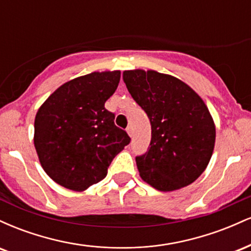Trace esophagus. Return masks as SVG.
Returning <instances> with one entry per match:
<instances>
[{
    "mask_svg": "<svg viewBox=\"0 0 251 251\" xmlns=\"http://www.w3.org/2000/svg\"><path fill=\"white\" fill-rule=\"evenodd\" d=\"M126 131H127V133H128L129 137H132V134H133V129H132L131 126H128V127L126 128Z\"/></svg>",
    "mask_w": 251,
    "mask_h": 251,
    "instance_id": "1",
    "label": "esophagus"
}]
</instances>
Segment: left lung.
<instances>
[{"label": "left lung", "mask_w": 251, "mask_h": 251, "mask_svg": "<svg viewBox=\"0 0 251 251\" xmlns=\"http://www.w3.org/2000/svg\"><path fill=\"white\" fill-rule=\"evenodd\" d=\"M123 79L151 123L148 152L135 157L142 179L164 192L194 183L208 166L216 139L201 98L181 80L155 71H125Z\"/></svg>", "instance_id": "8db88e82"}]
</instances>
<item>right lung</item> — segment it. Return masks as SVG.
Instances as JSON below:
<instances>
[{
	"label": "right lung",
	"instance_id": "add662e5",
	"mask_svg": "<svg viewBox=\"0 0 251 251\" xmlns=\"http://www.w3.org/2000/svg\"><path fill=\"white\" fill-rule=\"evenodd\" d=\"M119 81L120 71L75 77L60 86L37 111L36 153L46 174L63 188L83 191L99 183L113 158L131 142L105 108Z\"/></svg>",
	"mask_w": 251,
	"mask_h": 251
}]
</instances>
